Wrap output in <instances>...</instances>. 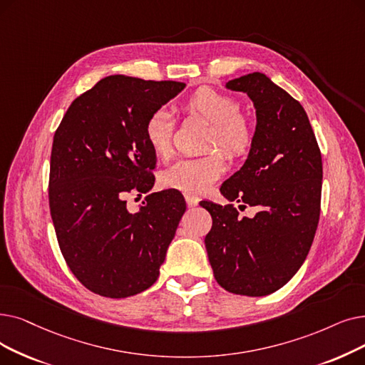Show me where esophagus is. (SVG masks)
<instances>
[{
  "instance_id": "1",
  "label": "esophagus",
  "mask_w": 365,
  "mask_h": 365,
  "mask_svg": "<svg viewBox=\"0 0 365 365\" xmlns=\"http://www.w3.org/2000/svg\"><path fill=\"white\" fill-rule=\"evenodd\" d=\"M198 198H195V197H186V204L189 205V207H195V205L198 204Z\"/></svg>"
}]
</instances>
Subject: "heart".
Returning <instances> with one entry per match:
<instances>
[{
  "label": "heart",
  "mask_w": 365,
  "mask_h": 365,
  "mask_svg": "<svg viewBox=\"0 0 365 365\" xmlns=\"http://www.w3.org/2000/svg\"><path fill=\"white\" fill-rule=\"evenodd\" d=\"M185 113L197 116L209 125L205 149L219 146L228 156H240L252 146L253 126L240 112V106L228 95L212 88H200L183 104ZM173 119L165 110L158 108L145 122V138L155 156L168 158L171 153ZM225 173L224 158L210 152L201 158L180 160L161 173V185L176 189L186 197H201Z\"/></svg>",
  "instance_id": "heart-1"
}]
</instances>
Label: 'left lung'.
Listing matches in <instances>:
<instances>
[{"mask_svg":"<svg viewBox=\"0 0 365 365\" xmlns=\"http://www.w3.org/2000/svg\"><path fill=\"white\" fill-rule=\"evenodd\" d=\"M225 86L249 95L257 128L246 163L220 192L258 213L242 217L232 204L201 201L213 219L204 243L222 288L262 297L287 284L310 250L321 213L322 158L303 106L265 74Z\"/></svg>","mask_w":365,"mask_h":365,"instance_id":"1","label":"left lung"}]
</instances>
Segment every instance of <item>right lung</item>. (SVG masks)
I'll list each match as a JSON object with an SVG mask.
<instances>
[{"label":"right lung","instance_id":"obj_1","mask_svg":"<svg viewBox=\"0 0 365 365\" xmlns=\"http://www.w3.org/2000/svg\"><path fill=\"white\" fill-rule=\"evenodd\" d=\"M186 85L115 74L77 97L53 137L49 205L59 249L89 291L126 298L150 288L186 210L179 191L153 192L140 212L128 194L149 192L156 156L148 116Z\"/></svg>","mask_w":365,"mask_h":365}]
</instances>
